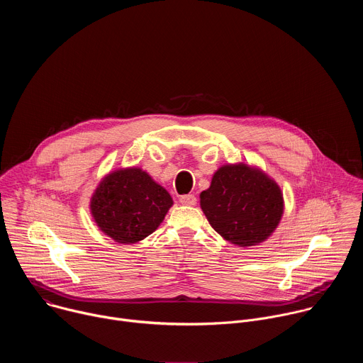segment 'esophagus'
<instances>
[{
  "label": "esophagus",
  "instance_id": "1",
  "mask_svg": "<svg viewBox=\"0 0 363 363\" xmlns=\"http://www.w3.org/2000/svg\"><path fill=\"white\" fill-rule=\"evenodd\" d=\"M179 202H181L182 205H189V206H192V205L196 203V198H195V195L188 194V195H182V196L179 198Z\"/></svg>",
  "mask_w": 363,
  "mask_h": 363
}]
</instances>
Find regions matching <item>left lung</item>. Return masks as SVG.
<instances>
[{
    "instance_id": "left-lung-1",
    "label": "left lung",
    "mask_w": 363,
    "mask_h": 363,
    "mask_svg": "<svg viewBox=\"0 0 363 363\" xmlns=\"http://www.w3.org/2000/svg\"><path fill=\"white\" fill-rule=\"evenodd\" d=\"M199 198L211 227L238 247L266 241L284 210L280 186L263 171L245 164L221 167Z\"/></svg>"
}]
</instances>
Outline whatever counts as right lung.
Masks as SVG:
<instances>
[{"label": "right lung", "instance_id": "1", "mask_svg": "<svg viewBox=\"0 0 363 363\" xmlns=\"http://www.w3.org/2000/svg\"><path fill=\"white\" fill-rule=\"evenodd\" d=\"M174 203L168 191L140 168L111 172L96 188L90 211L97 227L121 244H133L157 230Z\"/></svg>", "mask_w": 363, "mask_h": 363}]
</instances>
